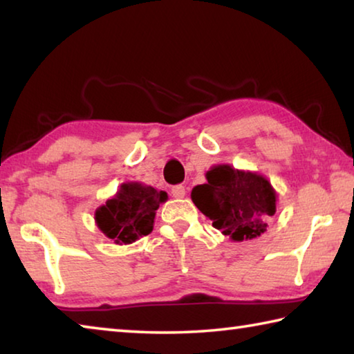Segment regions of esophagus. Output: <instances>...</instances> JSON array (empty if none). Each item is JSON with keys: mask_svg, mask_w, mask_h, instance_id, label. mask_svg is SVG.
I'll list each match as a JSON object with an SVG mask.
<instances>
[{"mask_svg": "<svg viewBox=\"0 0 354 354\" xmlns=\"http://www.w3.org/2000/svg\"><path fill=\"white\" fill-rule=\"evenodd\" d=\"M171 195L175 196V198H184L185 196V187L183 184H178L175 187H171Z\"/></svg>", "mask_w": 354, "mask_h": 354, "instance_id": "esophagus-1", "label": "esophagus"}]
</instances>
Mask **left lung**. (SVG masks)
Listing matches in <instances>:
<instances>
[{"mask_svg":"<svg viewBox=\"0 0 354 354\" xmlns=\"http://www.w3.org/2000/svg\"><path fill=\"white\" fill-rule=\"evenodd\" d=\"M206 184L192 189V201L225 236L251 241L267 231L277 212V192L267 178L223 164L206 173Z\"/></svg>","mask_w":354,"mask_h":354,"instance_id":"1","label":"left lung"}]
</instances>
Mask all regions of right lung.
Segmentation results:
<instances>
[{
  "label": "right lung",
  "instance_id": "add662e5",
  "mask_svg": "<svg viewBox=\"0 0 354 354\" xmlns=\"http://www.w3.org/2000/svg\"><path fill=\"white\" fill-rule=\"evenodd\" d=\"M167 198V192L151 185L124 183L115 196L97 209L95 221L101 232L115 243H133L153 231L156 211Z\"/></svg>",
  "mask_w": 354,
  "mask_h": 354
}]
</instances>
